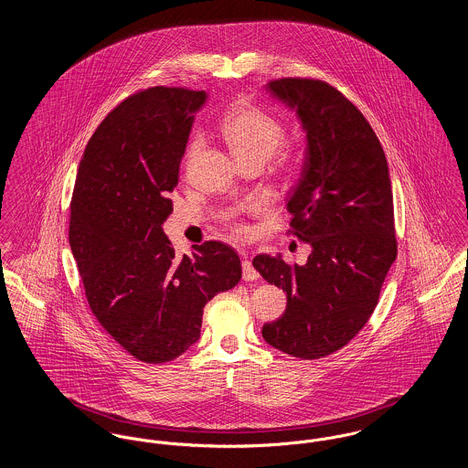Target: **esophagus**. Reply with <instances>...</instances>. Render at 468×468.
Here are the masks:
<instances>
[{
    "instance_id": "1",
    "label": "esophagus",
    "mask_w": 468,
    "mask_h": 468,
    "mask_svg": "<svg viewBox=\"0 0 468 468\" xmlns=\"http://www.w3.org/2000/svg\"><path fill=\"white\" fill-rule=\"evenodd\" d=\"M242 279L244 281H256V279H260V273H258V270L254 268V265L249 261V260H244L242 261Z\"/></svg>"
}]
</instances>
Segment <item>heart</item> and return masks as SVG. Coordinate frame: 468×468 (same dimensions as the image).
I'll return each mask as SVG.
<instances>
[{"instance_id": "heart-1", "label": "heart", "mask_w": 468, "mask_h": 468, "mask_svg": "<svg viewBox=\"0 0 468 468\" xmlns=\"http://www.w3.org/2000/svg\"><path fill=\"white\" fill-rule=\"evenodd\" d=\"M219 132L237 161L254 156L267 159L284 136L282 124L249 100H240L229 107L219 121ZM195 147L197 144H193L191 149ZM233 231L239 237L247 233L240 224L235 226Z\"/></svg>"}]
</instances>
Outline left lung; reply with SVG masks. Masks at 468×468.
I'll list each match as a JSON object with an SVG mask.
<instances>
[{"label": "left lung", "instance_id": "left-lung-1", "mask_svg": "<svg viewBox=\"0 0 468 468\" xmlns=\"http://www.w3.org/2000/svg\"><path fill=\"white\" fill-rule=\"evenodd\" d=\"M267 90L296 112L307 138L288 210L290 233L312 252L303 267L281 256L252 260L288 296L284 314L261 334L290 356L317 359L342 349L368 323L397 258L389 170L378 134L334 86L288 77Z\"/></svg>", "mask_w": 468, "mask_h": 468}]
</instances>
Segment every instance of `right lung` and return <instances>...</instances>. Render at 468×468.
I'll return each instance as SVG.
<instances>
[{
  "mask_svg": "<svg viewBox=\"0 0 468 468\" xmlns=\"http://www.w3.org/2000/svg\"><path fill=\"white\" fill-rule=\"evenodd\" d=\"M205 100V90L163 86L126 98L90 136L77 172L68 239L88 303L112 338L145 363L189 349L207 302L242 277L229 245L210 240L180 258L163 231Z\"/></svg>",
  "mask_w": 468,
  "mask_h": 468,
  "instance_id": "add662e5",
  "label": "right lung"
}]
</instances>
